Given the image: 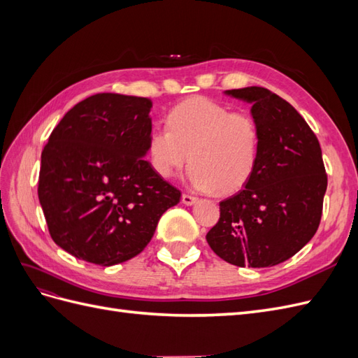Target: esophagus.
Wrapping results in <instances>:
<instances>
[{"instance_id":"obj_1","label":"esophagus","mask_w":358,"mask_h":358,"mask_svg":"<svg viewBox=\"0 0 358 358\" xmlns=\"http://www.w3.org/2000/svg\"><path fill=\"white\" fill-rule=\"evenodd\" d=\"M197 201H199L197 197L189 196V194H182V203L185 206H192V204H196Z\"/></svg>"}]
</instances>
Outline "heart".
Segmentation results:
<instances>
[{
	"mask_svg": "<svg viewBox=\"0 0 358 358\" xmlns=\"http://www.w3.org/2000/svg\"><path fill=\"white\" fill-rule=\"evenodd\" d=\"M167 125L155 128L148 143L150 166L159 178H173L191 159L194 187L231 194L254 175L262 142L252 115L230 112L204 96H191L170 112Z\"/></svg>",
	"mask_w": 358,
	"mask_h": 358,
	"instance_id": "b5f03b06",
	"label": "heart"
}]
</instances>
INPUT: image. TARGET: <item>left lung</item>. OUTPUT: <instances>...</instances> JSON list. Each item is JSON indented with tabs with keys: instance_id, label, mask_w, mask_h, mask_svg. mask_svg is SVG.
I'll return each instance as SVG.
<instances>
[{
	"instance_id": "left-lung-1",
	"label": "left lung",
	"mask_w": 358,
	"mask_h": 358,
	"mask_svg": "<svg viewBox=\"0 0 358 358\" xmlns=\"http://www.w3.org/2000/svg\"><path fill=\"white\" fill-rule=\"evenodd\" d=\"M224 95L251 104L262 145L254 175L220 203V221L206 241L230 264L276 266L318 230L327 189L320 142L294 107L272 91L248 86Z\"/></svg>"
}]
</instances>
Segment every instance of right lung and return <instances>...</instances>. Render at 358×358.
I'll list each match as a JSON object with an SVG mask.
<instances>
[{
	"mask_svg": "<svg viewBox=\"0 0 358 358\" xmlns=\"http://www.w3.org/2000/svg\"><path fill=\"white\" fill-rule=\"evenodd\" d=\"M152 101L96 94L76 104L41 152L38 200L49 233L83 262L115 266L152 239L180 191L159 178L148 155Z\"/></svg>",
	"mask_w": 358,
	"mask_h": 358,
	"instance_id": "1",
	"label": "right lung"
}]
</instances>
